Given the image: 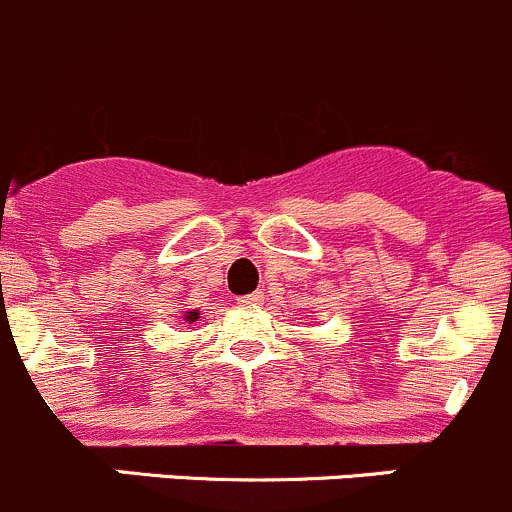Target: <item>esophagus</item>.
Returning <instances> with one entry per match:
<instances>
[{
  "label": "esophagus",
  "instance_id": "obj_1",
  "mask_svg": "<svg viewBox=\"0 0 512 512\" xmlns=\"http://www.w3.org/2000/svg\"><path fill=\"white\" fill-rule=\"evenodd\" d=\"M239 303H241V306H261L263 291H254V293H249V296H241Z\"/></svg>",
  "mask_w": 512,
  "mask_h": 512
}]
</instances>
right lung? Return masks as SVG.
<instances>
[{"mask_svg":"<svg viewBox=\"0 0 512 512\" xmlns=\"http://www.w3.org/2000/svg\"><path fill=\"white\" fill-rule=\"evenodd\" d=\"M196 318H199V313H196V311H189V316H186V321H189V323H194Z\"/></svg>","mask_w":512,"mask_h":512,"instance_id":"add662e5","label":"right lung"}]
</instances>
